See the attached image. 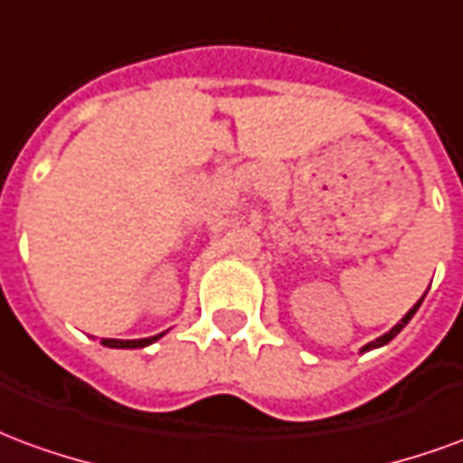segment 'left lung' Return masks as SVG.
<instances>
[{
  "label": "left lung",
  "instance_id": "1",
  "mask_svg": "<svg viewBox=\"0 0 463 463\" xmlns=\"http://www.w3.org/2000/svg\"><path fill=\"white\" fill-rule=\"evenodd\" d=\"M424 298H427V292L421 295V300H424ZM421 300H419L417 305H414V307H411V310H409L407 315H404V317H402V320H399L397 325H394V327H392V330L384 332V335H382V337H377V340L367 342V345H364V347L359 349V352L364 354V352H369V349H379V347H384V345H389V342H392V340H394V337H397L399 332H402V330H404V327H407V322L411 320V317H414V312L419 310V305H421Z\"/></svg>",
  "mask_w": 463,
  "mask_h": 463
}]
</instances>
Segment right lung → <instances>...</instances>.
<instances>
[{
  "label": "right lung",
  "mask_w": 463,
  "mask_h": 463,
  "mask_svg": "<svg viewBox=\"0 0 463 463\" xmlns=\"http://www.w3.org/2000/svg\"><path fill=\"white\" fill-rule=\"evenodd\" d=\"M165 335V332H161V335H153V337H143V340H104L106 347H114V349H143L148 347V345H153V342H158Z\"/></svg>",
  "instance_id": "right-lung-1"
}]
</instances>
